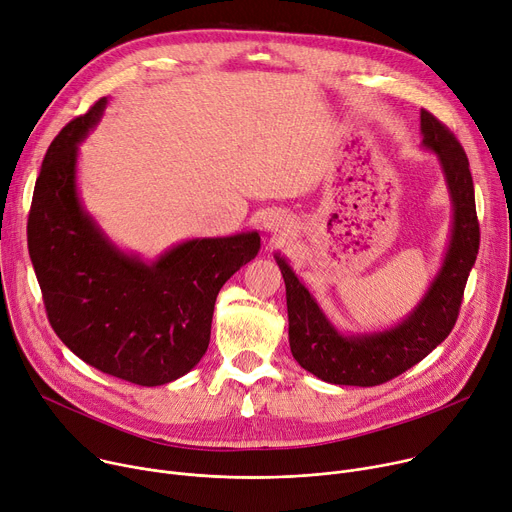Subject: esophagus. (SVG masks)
Segmentation results:
<instances>
[{
  "label": "esophagus",
  "instance_id": "esophagus-1",
  "mask_svg": "<svg viewBox=\"0 0 512 512\" xmlns=\"http://www.w3.org/2000/svg\"><path fill=\"white\" fill-rule=\"evenodd\" d=\"M288 228H290V224H288V220H284L282 216H271V218L267 220V230H271V232L286 234Z\"/></svg>",
  "mask_w": 512,
  "mask_h": 512
}]
</instances>
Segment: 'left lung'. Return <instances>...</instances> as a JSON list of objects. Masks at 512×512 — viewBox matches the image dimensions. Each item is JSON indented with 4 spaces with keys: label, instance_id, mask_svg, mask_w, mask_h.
Instances as JSON below:
<instances>
[{
    "label": "left lung",
    "instance_id": "1",
    "mask_svg": "<svg viewBox=\"0 0 512 512\" xmlns=\"http://www.w3.org/2000/svg\"><path fill=\"white\" fill-rule=\"evenodd\" d=\"M422 146L432 150L445 173L453 201V230L445 261L416 309L399 325L364 335H342L319 309L313 294L276 255L286 282L288 337L296 362L333 385H383L424 360L445 342L459 317L463 290L480 249L469 160L453 131L426 109L420 111Z\"/></svg>",
    "mask_w": 512,
    "mask_h": 512
}]
</instances>
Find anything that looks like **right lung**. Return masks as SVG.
Listing matches in <instances>:
<instances>
[{"mask_svg": "<svg viewBox=\"0 0 512 512\" xmlns=\"http://www.w3.org/2000/svg\"><path fill=\"white\" fill-rule=\"evenodd\" d=\"M105 107L107 98L96 100L51 142L32 193L28 253L61 342L100 372L156 387L206 354L216 296L255 259L261 238H193L152 263L111 245L76 187L78 144Z\"/></svg>", "mask_w": 512, "mask_h": 512, "instance_id": "add662e5", "label": "right lung"}]
</instances>
